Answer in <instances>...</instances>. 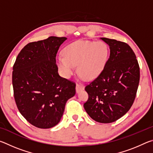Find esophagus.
<instances>
[{
	"mask_svg": "<svg viewBox=\"0 0 153 153\" xmlns=\"http://www.w3.org/2000/svg\"><path fill=\"white\" fill-rule=\"evenodd\" d=\"M84 86L82 84H79V83H77L76 84V92H79V91H81V90H84Z\"/></svg>",
	"mask_w": 153,
	"mask_h": 153,
	"instance_id": "obj_1",
	"label": "esophagus"
}]
</instances>
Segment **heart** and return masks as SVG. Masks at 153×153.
I'll return each mask as SVG.
<instances>
[{"label":"heart","mask_w":153,"mask_h":153,"mask_svg":"<svg viewBox=\"0 0 153 153\" xmlns=\"http://www.w3.org/2000/svg\"><path fill=\"white\" fill-rule=\"evenodd\" d=\"M63 55L57 58V63L65 77H71L76 72L75 66H78L80 76L85 79L91 80L104 69L108 56V48L102 41L77 40L64 48Z\"/></svg>","instance_id":"b5f03b06"}]
</instances>
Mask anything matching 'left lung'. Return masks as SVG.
Masks as SVG:
<instances>
[{
    "instance_id": "1",
    "label": "left lung",
    "mask_w": 153,
    "mask_h": 153,
    "mask_svg": "<svg viewBox=\"0 0 153 153\" xmlns=\"http://www.w3.org/2000/svg\"><path fill=\"white\" fill-rule=\"evenodd\" d=\"M109 46L110 56L102 71L85 87L88 99L84 104L92 120L108 123L128 112L135 100L140 81V67L128 44L101 38Z\"/></svg>"
}]
</instances>
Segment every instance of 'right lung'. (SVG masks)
I'll return each mask as SVG.
<instances>
[{
	"mask_svg": "<svg viewBox=\"0 0 153 153\" xmlns=\"http://www.w3.org/2000/svg\"><path fill=\"white\" fill-rule=\"evenodd\" d=\"M65 40L50 36L28 43L13 65L12 83L17 108L36 128L58 124L67 100L76 94V83L59 76L56 63V53Z\"/></svg>",
	"mask_w": 153,
	"mask_h": 153,
	"instance_id": "add662e5",
	"label": "right lung"
}]
</instances>
